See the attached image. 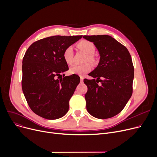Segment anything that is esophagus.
I'll return each mask as SVG.
<instances>
[{
  "instance_id": "1",
  "label": "esophagus",
  "mask_w": 157,
  "mask_h": 157,
  "mask_svg": "<svg viewBox=\"0 0 157 157\" xmlns=\"http://www.w3.org/2000/svg\"><path fill=\"white\" fill-rule=\"evenodd\" d=\"M80 81H81V83H83V77L80 78Z\"/></svg>"
}]
</instances>
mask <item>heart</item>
Instances as JSON below:
<instances>
[{
  "label": "heart",
  "instance_id": "obj_1",
  "mask_svg": "<svg viewBox=\"0 0 157 157\" xmlns=\"http://www.w3.org/2000/svg\"><path fill=\"white\" fill-rule=\"evenodd\" d=\"M78 48L87 54L85 62H89L92 63H95L97 59L94 55L96 47L92 41L88 40H81L77 44ZM73 49L71 46L66 48L63 53V59L64 61L69 65L72 64L73 60ZM92 69V66L89 63H85L81 65H74L70 68L69 72L71 74H76L78 76H82L89 72Z\"/></svg>",
  "mask_w": 157,
  "mask_h": 157
}]
</instances>
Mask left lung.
Segmentation results:
<instances>
[{
    "mask_svg": "<svg viewBox=\"0 0 157 157\" xmlns=\"http://www.w3.org/2000/svg\"><path fill=\"white\" fill-rule=\"evenodd\" d=\"M99 52L100 62L90 73L95 79H85L86 109L92 116L107 119L120 113L133 92L134 65L127 48L111 36H84ZM101 82V85L98 83Z\"/></svg>",
    "mask_w": 157,
    "mask_h": 157,
    "instance_id": "obj_1",
    "label": "left lung"
}]
</instances>
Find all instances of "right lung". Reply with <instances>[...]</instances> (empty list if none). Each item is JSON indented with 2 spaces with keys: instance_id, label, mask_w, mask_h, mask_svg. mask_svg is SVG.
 <instances>
[{
  "instance_id": "1",
  "label": "right lung",
  "mask_w": 157,
  "mask_h": 157,
  "mask_svg": "<svg viewBox=\"0 0 157 157\" xmlns=\"http://www.w3.org/2000/svg\"><path fill=\"white\" fill-rule=\"evenodd\" d=\"M81 37L51 36L36 41L27 49L22 62L21 86L30 108L38 116L55 120L67 113L80 78L76 74L62 77L69 70L63 53Z\"/></svg>"
}]
</instances>
